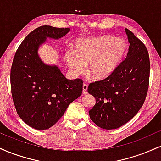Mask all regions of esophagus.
Instances as JSON below:
<instances>
[{"label": "esophagus", "mask_w": 161, "mask_h": 161, "mask_svg": "<svg viewBox=\"0 0 161 161\" xmlns=\"http://www.w3.org/2000/svg\"><path fill=\"white\" fill-rule=\"evenodd\" d=\"M87 89H88V86H87V84H86V83H84L82 86V94L83 95H86V94L88 93Z\"/></svg>", "instance_id": "34e87169"}]
</instances>
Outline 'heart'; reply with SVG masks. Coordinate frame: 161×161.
Instances as JSON below:
<instances>
[{
    "instance_id": "obj_1",
    "label": "heart",
    "mask_w": 161,
    "mask_h": 161,
    "mask_svg": "<svg viewBox=\"0 0 161 161\" xmlns=\"http://www.w3.org/2000/svg\"><path fill=\"white\" fill-rule=\"evenodd\" d=\"M127 45L123 38L109 35L79 38L74 43V51H67L64 59L74 75L83 73L85 65L88 75L102 79L111 75L124 58Z\"/></svg>"
}]
</instances>
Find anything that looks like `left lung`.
<instances>
[{"label":"left lung","instance_id":"8db88e82","mask_svg":"<svg viewBox=\"0 0 161 161\" xmlns=\"http://www.w3.org/2000/svg\"><path fill=\"white\" fill-rule=\"evenodd\" d=\"M130 44L126 58L111 75L90 83L88 92L96 99L88 111L97 126L114 129L136 116L144 104L149 85L150 60L143 43L125 29Z\"/></svg>","mask_w":161,"mask_h":161}]
</instances>
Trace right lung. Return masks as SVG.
<instances>
[{
	"instance_id": "add662e5",
	"label": "right lung",
	"mask_w": 161,
	"mask_h": 161,
	"mask_svg": "<svg viewBox=\"0 0 161 161\" xmlns=\"http://www.w3.org/2000/svg\"><path fill=\"white\" fill-rule=\"evenodd\" d=\"M69 28L42 25L29 33L18 47L10 71L11 92L18 115L32 128L47 129L64 115L70 103L82 95V79L69 80L56 65L38 55L47 38L57 40Z\"/></svg>"
}]
</instances>
